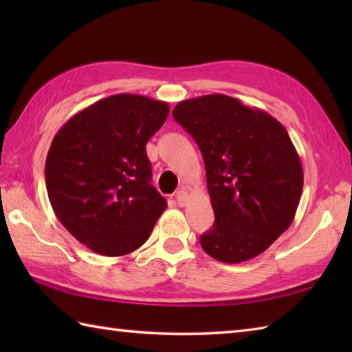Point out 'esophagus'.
I'll use <instances>...</instances> for the list:
<instances>
[{"mask_svg":"<svg viewBox=\"0 0 352 352\" xmlns=\"http://www.w3.org/2000/svg\"><path fill=\"white\" fill-rule=\"evenodd\" d=\"M175 199H177V204L180 207H184L186 206V201H188V192L186 190H178L175 193Z\"/></svg>","mask_w":352,"mask_h":352,"instance_id":"obj_1","label":"esophagus"}]
</instances>
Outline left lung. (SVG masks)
Wrapping results in <instances>:
<instances>
[{
	"mask_svg": "<svg viewBox=\"0 0 352 352\" xmlns=\"http://www.w3.org/2000/svg\"><path fill=\"white\" fill-rule=\"evenodd\" d=\"M172 116L206 164L214 223L199 239L203 250L223 263L257 257L290 227L300 204L304 174L286 129L222 94L178 102Z\"/></svg>",
	"mask_w": 352,
	"mask_h": 352,
	"instance_id": "left-lung-1",
	"label": "left lung"
}]
</instances>
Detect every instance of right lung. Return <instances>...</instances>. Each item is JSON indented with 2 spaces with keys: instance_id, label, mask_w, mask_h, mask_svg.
Segmentation results:
<instances>
[{
  "instance_id": "right-lung-1",
  "label": "right lung",
  "mask_w": 352,
  "mask_h": 352,
  "mask_svg": "<svg viewBox=\"0 0 352 352\" xmlns=\"http://www.w3.org/2000/svg\"><path fill=\"white\" fill-rule=\"evenodd\" d=\"M169 115L168 102L118 94L74 115L45 162L50 203L89 250L125 256L144 245L168 203L151 184L146 142Z\"/></svg>"
}]
</instances>
